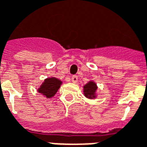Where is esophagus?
<instances>
[{
    "label": "esophagus",
    "mask_w": 147,
    "mask_h": 147,
    "mask_svg": "<svg viewBox=\"0 0 147 147\" xmlns=\"http://www.w3.org/2000/svg\"><path fill=\"white\" fill-rule=\"evenodd\" d=\"M71 81H72L73 83H76L78 82V76H73L71 77Z\"/></svg>",
    "instance_id": "34e87169"
}]
</instances>
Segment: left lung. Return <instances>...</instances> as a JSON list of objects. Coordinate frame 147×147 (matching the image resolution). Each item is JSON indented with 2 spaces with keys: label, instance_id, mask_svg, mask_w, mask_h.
Here are the masks:
<instances>
[{
  "label": "left lung",
  "instance_id": "8db88e82",
  "mask_svg": "<svg viewBox=\"0 0 147 147\" xmlns=\"http://www.w3.org/2000/svg\"><path fill=\"white\" fill-rule=\"evenodd\" d=\"M84 94L85 96L90 99H93L95 97L96 90L97 89V86L95 82H90L84 86Z\"/></svg>",
  "mask_w": 147,
  "mask_h": 147
}]
</instances>
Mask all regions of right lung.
Masks as SVG:
<instances>
[{
  "label": "right lung",
  "instance_id": "1",
  "mask_svg": "<svg viewBox=\"0 0 147 147\" xmlns=\"http://www.w3.org/2000/svg\"><path fill=\"white\" fill-rule=\"evenodd\" d=\"M61 83H62L61 81H60L59 79L56 78H54V77L48 78L45 79V81L41 85L40 89H38V92L42 93L47 98H51L57 93Z\"/></svg>",
  "mask_w": 147,
  "mask_h": 147
}]
</instances>
